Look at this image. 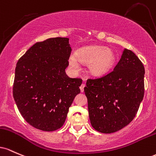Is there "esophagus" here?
<instances>
[{"mask_svg": "<svg viewBox=\"0 0 156 156\" xmlns=\"http://www.w3.org/2000/svg\"><path fill=\"white\" fill-rule=\"evenodd\" d=\"M85 87V84H82L81 86H80V90H81V92L84 91V87Z\"/></svg>", "mask_w": 156, "mask_h": 156, "instance_id": "1", "label": "esophagus"}]
</instances>
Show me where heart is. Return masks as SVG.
Wrapping results in <instances>:
<instances>
[{"mask_svg": "<svg viewBox=\"0 0 156 156\" xmlns=\"http://www.w3.org/2000/svg\"><path fill=\"white\" fill-rule=\"evenodd\" d=\"M69 57V65L76 71L81 69L80 62L88 64V69L93 75L104 76L113 69L116 63V55L110 48L103 46H89L77 51Z\"/></svg>", "mask_w": 156, "mask_h": 156, "instance_id": "obj_1", "label": "heart"}]
</instances>
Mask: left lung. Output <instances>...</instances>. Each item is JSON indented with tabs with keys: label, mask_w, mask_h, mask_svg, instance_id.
Returning <instances> with one entry per match:
<instances>
[{
	"label": "left lung",
	"mask_w": 156,
	"mask_h": 156,
	"mask_svg": "<svg viewBox=\"0 0 156 156\" xmlns=\"http://www.w3.org/2000/svg\"><path fill=\"white\" fill-rule=\"evenodd\" d=\"M144 73L139 57L125 48L112 72L87 80L84 91L96 130L111 133L132 122L144 98Z\"/></svg>",
	"instance_id": "8db88e82"
}]
</instances>
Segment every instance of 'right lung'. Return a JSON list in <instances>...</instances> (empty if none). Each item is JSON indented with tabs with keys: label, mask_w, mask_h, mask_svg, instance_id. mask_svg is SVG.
Here are the masks:
<instances>
[{
	"label": "right lung",
	"mask_w": 156,
	"mask_h": 156,
	"mask_svg": "<svg viewBox=\"0 0 156 156\" xmlns=\"http://www.w3.org/2000/svg\"><path fill=\"white\" fill-rule=\"evenodd\" d=\"M69 40L54 37L37 43L16 65L14 99L24 119L40 130L60 128L80 93L83 80L66 73L71 51Z\"/></svg>",
	"instance_id": "1"
}]
</instances>
